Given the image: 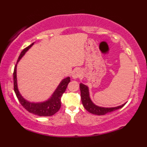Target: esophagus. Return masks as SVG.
Returning <instances> with one entry per match:
<instances>
[{
	"instance_id": "1",
	"label": "esophagus",
	"mask_w": 147,
	"mask_h": 147,
	"mask_svg": "<svg viewBox=\"0 0 147 147\" xmlns=\"http://www.w3.org/2000/svg\"><path fill=\"white\" fill-rule=\"evenodd\" d=\"M81 75H82V73H81V71L79 70H75L72 74V78L75 79L81 77Z\"/></svg>"
}]
</instances>
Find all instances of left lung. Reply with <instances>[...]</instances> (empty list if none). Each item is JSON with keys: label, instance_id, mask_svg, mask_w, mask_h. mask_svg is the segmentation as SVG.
Masks as SVG:
<instances>
[{"label": "left lung", "instance_id": "obj_1", "mask_svg": "<svg viewBox=\"0 0 147 147\" xmlns=\"http://www.w3.org/2000/svg\"><path fill=\"white\" fill-rule=\"evenodd\" d=\"M79 87H80L81 99H82V104H83L86 110L92 114L97 115H104L108 113L113 112V111L121 109L126 104L125 103V104H122L121 106L111 108H104L95 105L90 99L88 87L83 84H80Z\"/></svg>", "mask_w": 147, "mask_h": 147}]
</instances>
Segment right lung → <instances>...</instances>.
Here are the masks:
<instances>
[{"mask_svg":"<svg viewBox=\"0 0 147 147\" xmlns=\"http://www.w3.org/2000/svg\"><path fill=\"white\" fill-rule=\"evenodd\" d=\"M34 43H32L31 45L25 48L20 54L19 57L17 60V63L14 67V90L15 93H16V97L21 103V104L23 107L26 109L28 112L31 113L34 115L38 116H52L60 109L61 108V98L62 95L65 91L68 84L70 82V78L69 77L63 79V80L61 82L57 88L54 93L52 94L50 98H49L47 101L43 102H38V103H34L30 102L29 101L26 100L22 97V95L20 94L19 91H18V86H17V78H16V66H17L18 62L19 61L20 59L23 57L25 52L28 51L29 49L32 46Z\"/></svg>","mask_w":147,"mask_h":147,"instance_id":"right-lung-1","label":"right lung"}]
</instances>
